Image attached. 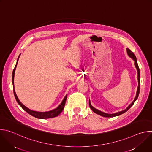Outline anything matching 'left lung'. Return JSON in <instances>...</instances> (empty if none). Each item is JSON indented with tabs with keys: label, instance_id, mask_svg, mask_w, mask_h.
<instances>
[{
	"label": "left lung",
	"instance_id": "1",
	"mask_svg": "<svg viewBox=\"0 0 152 152\" xmlns=\"http://www.w3.org/2000/svg\"><path fill=\"white\" fill-rule=\"evenodd\" d=\"M127 53L128 55V56L131 58L134 61H135V67L137 69V73H138V88H137V94H136V96L135 97V99L131 103V104H130L127 107L126 110H123V111H120L118 113H114V114H107V113H103L102 111H100L97 109H96L95 107H94L91 104V103H90V100H89V105H90V107L91 109V110L96 113L98 115H100L102 117H116V116H118V115H120L121 114L124 113L125 112H126L127 111H128L130 108H131V107L134 104V103H135V102L137 100V99H138V97L139 96V93H140V69H139V67H138V63H137V58L135 56V55H134V53L131 50H129V49H127Z\"/></svg>",
	"mask_w": 152,
	"mask_h": 152
}]
</instances>
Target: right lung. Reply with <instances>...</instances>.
Segmentation results:
<instances>
[{
	"label": "right lung",
	"mask_w": 152,
	"mask_h": 152,
	"mask_svg": "<svg viewBox=\"0 0 152 152\" xmlns=\"http://www.w3.org/2000/svg\"><path fill=\"white\" fill-rule=\"evenodd\" d=\"M18 57V59L17 60V63L15 65V67H14V70H13V72H12V84H13V91H14V94L15 96V98L17 102V103L19 104V105L23 108V109L27 112L28 114H29L30 115H31L32 116L36 117L37 118L39 119H46V118H53L55 117H57L58 115H59V114L62 111V110H64V107L65 106V104H66V99H67V95H66L65 96V97L64 98L63 100L62 101L61 103L56 107L55 109L51 110L50 111H47V112H38V111H32L29 110V108H28L27 107H26L24 104H23L20 102V101L19 100V99H18L15 90H14V74H15V69L17 67V62L18 61V58L20 57Z\"/></svg>",
	"instance_id": "add662e5"
}]
</instances>
